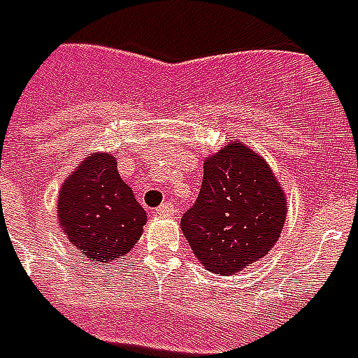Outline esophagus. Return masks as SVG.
Here are the masks:
<instances>
[{
    "label": "esophagus",
    "mask_w": 358,
    "mask_h": 358,
    "mask_svg": "<svg viewBox=\"0 0 358 358\" xmlns=\"http://www.w3.org/2000/svg\"><path fill=\"white\" fill-rule=\"evenodd\" d=\"M156 214L158 215H173L175 214V206L171 202H164L162 206L156 208Z\"/></svg>",
    "instance_id": "1"
}]
</instances>
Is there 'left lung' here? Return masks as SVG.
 Returning <instances> with one entry per match:
<instances>
[{"instance_id":"8db88e82","label":"left lung","mask_w":358,"mask_h":358,"mask_svg":"<svg viewBox=\"0 0 358 358\" xmlns=\"http://www.w3.org/2000/svg\"><path fill=\"white\" fill-rule=\"evenodd\" d=\"M285 215L283 187L266 159L233 141L204 162L202 187L181 229L208 272L229 275L272 250Z\"/></svg>"}]
</instances>
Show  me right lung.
Here are the masks:
<instances>
[{
    "instance_id": "1",
    "label": "right lung",
    "mask_w": 358,
    "mask_h": 358,
    "mask_svg": "<svg viewBox=\"0 0 358 358\" xmlns=\"http://www.w3.org/2000/svg\"><path fill=\"white\" fill-rule=\"evenodd\" d=\"M57 220L86 262L110 264L136 245L146 212L117 171L111 154H90L67 177Z\"/></svg>"
}]
</instances>
